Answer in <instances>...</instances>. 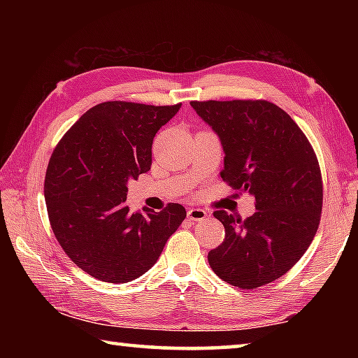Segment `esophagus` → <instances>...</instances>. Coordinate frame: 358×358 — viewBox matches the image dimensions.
I'll use <instances>...</instances> for the list:
<instances>
[{
    "label": "esophagus",
    "instance_id": "34e87169",
    "mask_svg": "<svg viewBox=\"0 0 358 358\" xmlns=\"http://www.w3.org/2000/svg\"><path fill=\"white\" fill-rule=\"evenodd\" d=\"M187 217H189L191 221H203L205 217H207V211L202 208H191L187 211Z\"/></svg>",
    "mask_w": 358,
    "mask_h": 358
}]
</instances>
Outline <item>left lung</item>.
Masks as SVG:
<instances>
[{
    "instance_id": "obj_1",
    "label": "left lung",
    "mask_w": 358,
    "mask_h": 358,
    "mask_svg": "<svg viewBox=\"0 0 358 358\" xmlns=\"http://www.w3.org/2000/svg\"><path fill=\"white\" fill-rule=\"evenodd\" d=\"M191 107L220 137L221 178L256 199V213L241 220L215 211L226 229L208 252L211 270L240 289L281 278L311 245L322 211V177L306 136L268 101H192Z\"/></svg>"
}]
</instances>
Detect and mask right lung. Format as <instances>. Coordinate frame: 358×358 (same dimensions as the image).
Instances as JSON below:
<instances>
[{"label": "right lung", "mask_w": 358, "mask_h": 358, "mask_svg": "<svg viewBox=\"0 0 358 358\" xmlns=\"http://www.w3.org/2000/svg\"><path fill=\"white\" fill-rule=\"evenodd\" d=\"M181 104L102 102L66 132L48 161L44 196L53 234L78 268L104 282H129L159 259L186 217L180 203L131 213L128 181L150 171L156 132Z\"/></svg>", "instance_id": "right-lung-1"}]
</instances>
